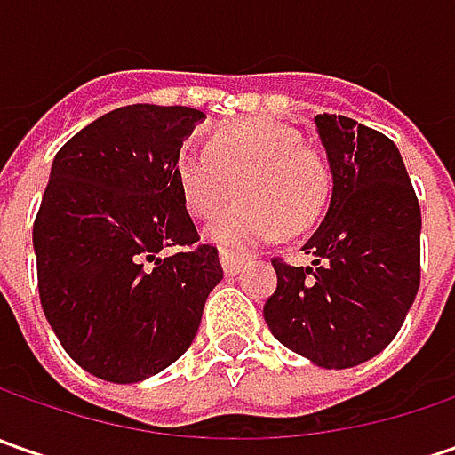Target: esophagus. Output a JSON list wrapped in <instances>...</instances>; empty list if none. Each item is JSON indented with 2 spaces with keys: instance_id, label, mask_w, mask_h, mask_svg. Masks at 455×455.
I'll list each match as a JSON object with an SVG mask.
<instances>
[{
  "instance_id": "1",
  "label": "esophagus",
  "mask_w": 455,
  "mask_h": 455,
  "mask_svg": "<svg viewBox=\"0 0 455 455\" xmlns=\"http://www.w3.org/2000/svg\"><path fill=\"white\" fill-rule=\"evenodd\" d=\"M243 260H245V255L233 253V251H220V263H222V271L228 273V275H235L240 268H243Z\"/></svg>"
}]
</instances>
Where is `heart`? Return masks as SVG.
I'll use <instances>...</instances> for the list:
<instances>
[{
    "instance_id": "b5f03b06",
    "label": "heart",
    "mask_w": 455,
    "mask_h": 455,
    "mask_svg": "<svg viewBox=\"0 0 455 455\" xmlns=\"http://www.w3.org/2000/svg\"><path fill=\"white\" fill-rule=\"evenodd\" d=\"M177 182L189 215L210 220L233 200L222 218L207 228L220 245H251L281 233L314 225L329 200V166L322 151L301 141L286 124L245 118L212 133L204 154H182Z\"/></svg>"
}]
</instances>
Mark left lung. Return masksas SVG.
Returning <instances> with one entry per match:
<instances>
[{"instance_id": "1", "label": "left lung", "mask_w": 455, "mask_h": 455, "mask_svg": "<svg viewBox=\"0 0 455 455\" xmlns=\"http://www.w3.org/2000/svg\"><path fill=\"white\" fill-rule=\"evenodd\" d=\"M334 192L304 251L314 263L273 258L278 289L263 316L271 334L326 370L379 355L420 286V204L385 133L347 116L319 114Z\"/></svg>"}]
</instances>
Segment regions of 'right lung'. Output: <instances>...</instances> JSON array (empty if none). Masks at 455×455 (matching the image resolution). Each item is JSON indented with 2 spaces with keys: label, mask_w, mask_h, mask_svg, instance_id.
Wrapping results in <instances>:
<instances>
[{
  "label": "right lung",
  "mask_w": 455,
  "mask_h": 455,
  "mask_svg": "<svg viewBox=\"0 0 455 455\" xmlns=\"http://www.w3.org/2000/svg\"><path fill=\"white\" fill-rule=\"evenodd\" d=\"M202 111L136 103L55 156L32 225L44 316L73 362L139 382L182 357L222 278L184 207L177 159ZM164 247L178 253L161 255Z\"/></svg>",
  "instance_id": "add662e5"
}]
</instances>
